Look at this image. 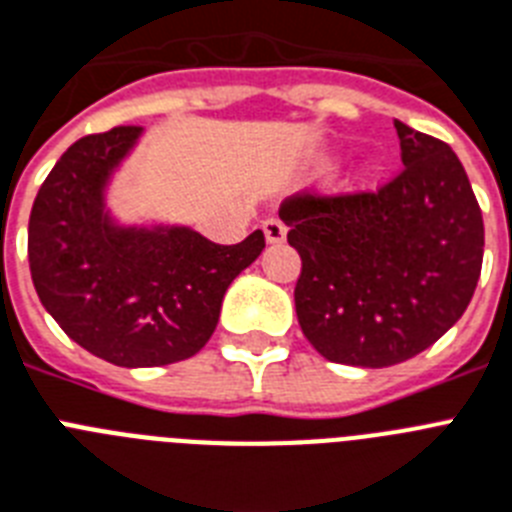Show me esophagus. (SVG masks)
Wrapping results in <instances>:
<instances>
[{
    "instance_id": "34e87169",
    "label": "esophagus",
    "mask_w": 512,
    "mask_h": 512,
    "mask_svg": "<svg viewBox=\"0 0 512 512\" xmlns=\"http://www.w3.org/2000/svg\"><path fill=\"white\" fill-rule=\"evenodd\" d=\"M261 230H264V238L266 243H282V240L287 238V227L282 225L280 219H264V225H261Z\"/></svg>"
}]
</instances>
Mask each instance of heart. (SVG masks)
I'll return each instance as SVG.
<instances>
[{"mask_svg": "<svg viewBox=\"0 0 512 512\" xmlns=\"http://www.w3.org/2000/svg\"><path fill=\"white\" fill-rule=\"evenodd\" d=\"M369 167H361V170H358V177H366V175H369Z\"/></svg>", "mask_w": 512, "mask_h": 512, "instance_id": "heart-1", "label": "heart"}]
</instances>
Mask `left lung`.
<instances>
[{"label":"left lung","mask_w":512,"mask_h":512,"mask_svg":"<svg viewBox=\"0 0 512 512\" xmlns=\"http://www.w3.org/2000/svg\"><path fill=\"white\" fill-rule=\"evenodd\" d=\"M403 172L377 193L287 198L295 314L327 361L384 369L445 335L474 298L484 219L447 143L395 120Z\"/></svg>","instance_id":"8db88e82"}]
</instances>
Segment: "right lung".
Masks as SVG:
<instances>
[{
	"mask_svg": "<svg viewBox=\"0 0 512 512\" xmlns=\"http://www.w3.org/2000/svg\"><path fill=\"white\" fill-rule=\"evenodd\" d=\"M143 130L86 135L59 156L28 222L38 301L65 335L96 358L167 366L214 335L227 287L264 251V232L217 246L185 225H122L107 190Z\"/></svg>",
	"mask_w": 512,
	"mask_h": 512,
	"instance_id": "add662e5",
	"label": "right lung"
}]
</instances>
